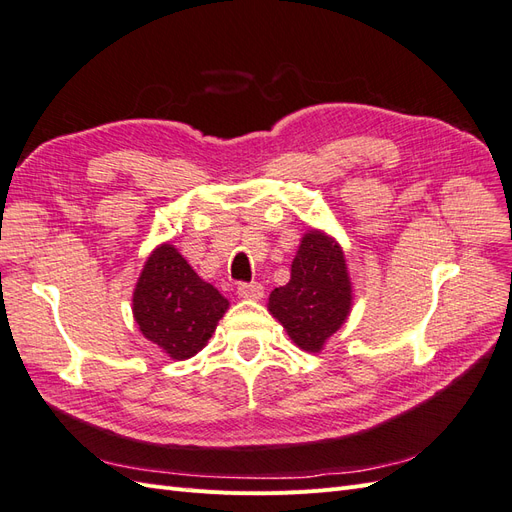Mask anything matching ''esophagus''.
<instances>
[{
	"mask_svg": "<svg viewBox=\"0 0 512 512\" xmlns=\"http://www.w3.org/2000/svg\"><path fill=\"white\" fill-rule=\"evenodd\" d=\"M237 292L241 299L258 301V299H262V294H265V288H262V284H258V282H241L237 286Z\"/></svg>",
	"mask_w": 512,
	"mask_h": 512,
	"instance_id": "1",
	"label": "esophagus"
}]
</instances>
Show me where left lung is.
<instances>
[{
	"label": "left lung",
	"mask_w": 512,
	"mask_h": 512,
	"mask_svg": "<svg viewBox=\"0 0 512 512\" xmlns=\"http://www.w3.org/2000/svg\"><path fill=\"white\" fill-rule=\"evenodd\" d=\"M352 288L344 252L318 230H309L292 260L290 282L275 288L269 312L284 324L290 339L318 352L350 314Z\"/></svg>",
	"instance_id": "8db88e82"
}]
</instances>
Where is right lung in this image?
Segmentation results:
<instances>
[{"mask_svg": "<svg viewBox=\"0 0 512 512\" xmlns=\"http://www.w3.org/2000/svg\"><path fill=\"white\" fill-rule=\"evenodd\" d=\"M226 309L222 294L168 243L149 256L134 290L138 329L177 361L205 348Z\"/></svg>", "mask_w": 512, "mask_h": 512, "instance_id": "add662e5", "label": "right lung"}]
</instances>
